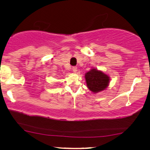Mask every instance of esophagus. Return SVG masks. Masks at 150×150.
<instances>
[{"label": "esophagus", "instance_id": "obj_1", "mask_svg": "<svg viewBox=\"0 0 150 150\" xmlns=\"http://www.w3.org/2000/svg\"><path fill=\"white\" fill-rule=\"evenodd\" d=\"M72 71H73L74 73L76 72V71H77V67H72Z\"/></svg>", "mask_w": 150, "mask_h": 150}]
</instances>
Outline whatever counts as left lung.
I'll return each instance as SVG.
<instances>
[{
	"label": "left lung",
	"instance_id": "obj_1",
	"mask_svg": "<svg viewBox=\"0 0 150 150\" xmlns=\"http://www.w3.org/2000/svg\"><path fill=\"white\" fill-rule=\"evenodd\" d=\"M85 79L88 89L95 93L105 90L110 83V77L96 68H92L87 71Z\"/></svg>",
	"mask_w": 150,
	"mask_h": 150
}]
</instances>
